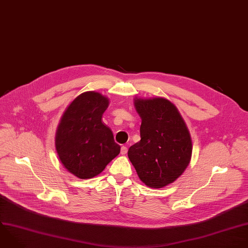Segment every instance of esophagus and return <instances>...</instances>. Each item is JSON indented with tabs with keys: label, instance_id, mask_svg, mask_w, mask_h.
Listing matches in <instances>:
<instances>
[{
	"label": "esophagus",
	"instance_id": "obj_1",
	"mask_svg": "<svg viewBox=\"0 0 248 248\" xmlns=\"http://www.w3.org/2000/svg\"><path fill=\"white\" fill-rule=\"evenodd\" d=\"M126 153H127V147L123 146V147L121 148V154H122V155H125Z\"/></svg>",
	"mask_w": 248,
	"mask_h": 248
}]
</instances>
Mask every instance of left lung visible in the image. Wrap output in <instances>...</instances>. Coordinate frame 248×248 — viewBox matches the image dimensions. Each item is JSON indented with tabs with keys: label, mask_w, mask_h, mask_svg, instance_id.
Segmentation results:
<instances>
[{
	"label": "left lung",
	"mask_w": 248,
	"mask_h": 248,
	"mask_svg": "<svg viewBox=\"0 0 248 248\" xmlns=\"http://www.w3.org/2000/svg\"><path fill=\"white\" fill-rule=\"evenodd\" d=\"M134 106L142 120L141 140L128 149V158L146 186L166 187L189 166L190 132L175 105L166 98H135Z\"/></svg>",
	"instance_id": "8db88e82"
}]
</instances>
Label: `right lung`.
<instances>
[{"label":"right lung","mask_w":248,"mask_h":248,"mask_svg":"<svg viewBox=\"0 0 248 248\" xmlns=\"http://www.w3.org/2000/svg\"><path fill=\"white\" fill-rule=\"evenodd\" d=\"M109 99L95 92L77 96L65 110L55 134V149L64 168L79 179L101 173L121 146L102 123Z\"/></svg>","instance_id":"add662e5"}]
</instances>
